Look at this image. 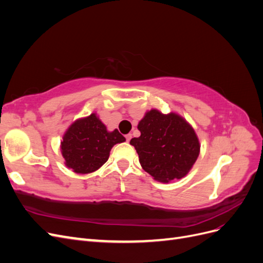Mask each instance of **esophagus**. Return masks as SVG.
<instances>
[{"mask_svg":"<svg viewBox=\"0 0 263 263\" xmlns=\"http://www.w3.org/2000/svg\"><path fill=\"white\" fill-rule=\"evenodd\" d=\"M125 138H126V141L128 142V141L132 139V135H130V134H127L126 136H125Z\"/></svg>","mask_w":263,"mask_h":263,"instance_id":"1","label":"esophagus"}]
</instances>
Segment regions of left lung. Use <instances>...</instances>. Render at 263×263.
I'll use <instances>...</instances> for the list:
<instances>
[{
  "mask_svg": "<svg viewBox=\"0 0 263 263\" xmlns=\"http://www.w3.org/2000/svg\"><path fill=\"white\" fill-rule=\"evenodd\" d=\"M140 136L133 138L139 162L159 182L168 183L185 177L200 155L196 134L182 116L147 112L138 124Z\"/></svg>",
  "mask_w": 263,
  "mask_h": 263,
  "instance_id": "8db88e82",
  "label": "left lung"
}]
</instances>
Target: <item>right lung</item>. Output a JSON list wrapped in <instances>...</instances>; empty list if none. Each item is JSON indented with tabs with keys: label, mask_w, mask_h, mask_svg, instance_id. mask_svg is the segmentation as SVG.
I'll return each instance as SVG.
<instances>
[{
	"label": "right lung",
	"mask_w": 263,
	"mask_h": 263,
	"mask_svg": "<svg viewBox=\"0 0 263 263\" xmlns=\"http://www.w3.org/2000/svg\"><path fill=\"white\" fill-rule=\"evenodd\" d=\"M125 140L117 129L108 132L97 114L92 113L77 119L67 129L61 141V154L68 168L86 174L100 169L107 161L112 147Z\"/></svg>",
	"instance_id": "1"
}]
</instances>
